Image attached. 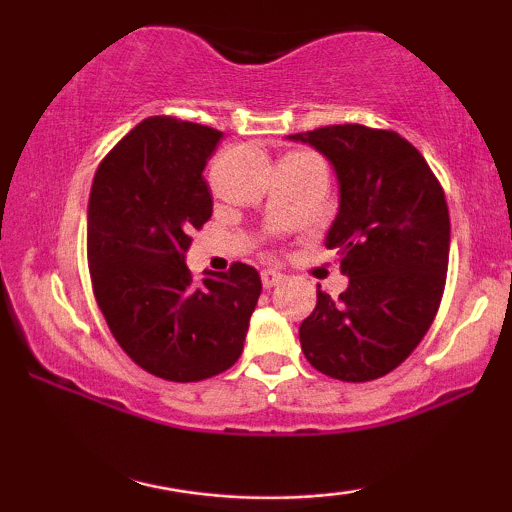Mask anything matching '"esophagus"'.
I'll use <instances>...</instances> for the list:
<instances>
[{
    "mask_svg": "<svg viewBox=\"0 0 512 512\" xmlns=\"http://www.w3.org/2000/svg\"><path fill=\"white\" fill-rule=\"evenodd\" d=\"M284 279V274L276 272V269H262V286L264 289H274L279 281Z\"/></svg>",
    "mask_w": 512,
    "mask_h": 512,
    "instance_id": "1",
    "label": "esophagus"
}]
</instances>
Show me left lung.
Segmentation results:
<instances>
[{
    "label": "left lung",
    "instance_id": "obj_1",
    "mask_svg": "<svg viewBox=\"0 0 512 512\" xmlns=\"http://www.w3.org/2000/svg\"><path fill=\"white\" fill-rule=\"evenodd\" d=\"M332 163L339 211L325 245L349 286L317 291L298 337L310 366L344 383L395 370L438 313L450 255V214L426 158L387 129L332 125L291 134Z\"/></svg>",
    "mask_w": 512,
    "mask_h": 512
}]
</instances>
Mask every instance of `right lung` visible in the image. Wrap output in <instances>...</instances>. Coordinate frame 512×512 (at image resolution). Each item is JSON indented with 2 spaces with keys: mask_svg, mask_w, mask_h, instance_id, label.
<instances>
[{
  "mask_svg": "<svg viewBox=\"0 0 512 512\" xmlns=\"http://www.w3.org/2000/svg\"><path fill=\"white\" fill-rule=\"evenodd\" d=\"M223 132L156 115L103 158L88 197V269L98 308L137 366L197 383L243 354L262 281L250 264L192 279L190 233L211 219L202 170Z\"/></svg>",
  "mask_w": 512,
  "mask_h": 512,
  "instance_id": "1",
  "label": "right lung"
}]
</instances>
